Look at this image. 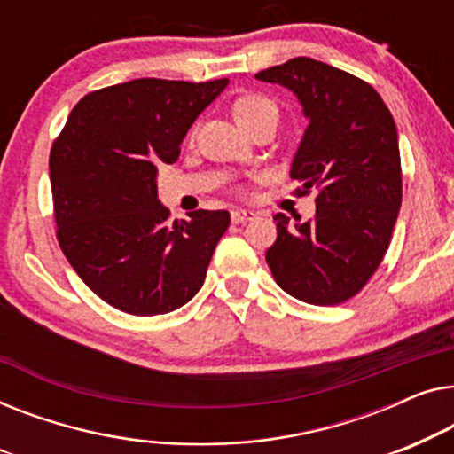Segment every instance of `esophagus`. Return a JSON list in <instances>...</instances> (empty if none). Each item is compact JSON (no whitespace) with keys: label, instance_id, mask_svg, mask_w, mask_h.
<instances>
[{"label":"esophagus","instance_id":"obj_1","mask_svg":"<svg viewBox=\"0 0 454 454\" xmlns=\"http://www.w3.org/2000/svg\"><path fill=\"white\" fill-rule=\"evenodd\" d=\"M230 218H232L234 224H242V222H248L254 218L253 212H247V209H234L232 214H230Z\"/></svg>","mask_w":454,"mask_h":454}]
</instances>
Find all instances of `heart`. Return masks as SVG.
<instances>
[{
	"mask_svg": "<svg viewBox=\"0 0 454 454\" xmlns=\"http://www.w3.org/2000/svg\"><path fill=\"white\" fill-rule=\"evenodd\" d=\"M232 113L236 123L245 129V127L263 117H278V106L270 98L259 97V94H247V97L236 98L232 105Z\"/></svg>",
	"mask_w": 454,
	"mask_h": 454,
	"instance_id": "1",
	"label": "heart"
}]
</instances>
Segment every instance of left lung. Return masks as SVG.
<instances>
[{"instance_id": "left-lung-1", "label": "left lung", "mask_w": 454, "mask_h": 454, "mask_svg": "<svg viewBox=\"0 0 454 454\" xmlns=\"http://www.w3.org/2000/svg\"><path fill=\"white\" fill-rule=\"evenodd\" d=\"M254 78L288 88L309 119L290 176L300 195L318 189L315 220L288 228L267 265L290 296L340 304L360 292L385 257L401 207L397 127L380 94L356 75L310 57L263 69Z\"/></svg>"}]
</instances>
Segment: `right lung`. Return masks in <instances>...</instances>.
I'll list each match as a JSON object with an SVG mask.
<instances>
[{
    "mask_svg": "<svg viewBox=\"0 0 454 454\" xmlns=\"http://www.w3.org/2000/svg\"><path fill=\"white\" fill-rule=\"evenodd\" d=\"M228 80L142 78L90 92L49 158L57 240L88 288L136 317L181 309L206 279L226 209L168 222L158 166L172 164L195 119Z\"/></svg>",
    "mask_w": 454,
    "mask_h": 454,
    "instance_id": "add662e5",
    "label": "right lung"
}]
</instances>
